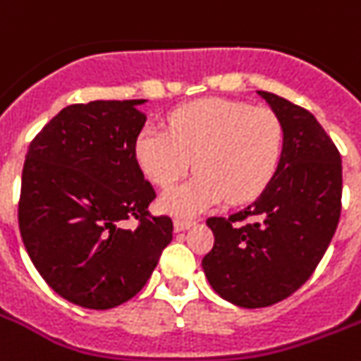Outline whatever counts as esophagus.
Returning a JSON list of instances; mask_svg holds the SVG:
<instances>
[{
	"label": "esophagus",
	"mask_w": 361,
	"mask_h": 361,
	"mask_svg": "<svg viewBox=\"0 0 361 361\" xmlns=\"http://www.w3.org/2000/svg\"><path fill=\"white\" fill-rule=\"evenodd\" d=\"M192 225H193V221H190V219H175V221H173L175 232L188 231V228L192 227Z\"/></svg>",
	"instance_id": "34e87169"
}]
</instances>
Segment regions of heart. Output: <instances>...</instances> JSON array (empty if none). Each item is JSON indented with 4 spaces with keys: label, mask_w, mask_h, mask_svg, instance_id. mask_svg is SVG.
<instances>
[{
    "label": "heart",
    "mask_w": 361,
    "mask_h": 361,
    "mask_svg": "<svg viewBox=\"0 0 361 361\" xmlns=\"http://www.w3.org/2000/svg\"><path fill=\"white\" fill-rule=\"evenodd\" d=\"M282 151L281 121L271 110L247 103L202 99L169 116V130L147 123L136 136L140 168L154 184L173 186L193 166L199 173L160 199L164 212L195 216L227 199L260 195Z\"/></svg>",
    "instance_id": "b5f03b06"
}]
</instances>
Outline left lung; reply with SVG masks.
Segmentation results:
<instances>
[{"mask_svg": "<svg viewBox=\"0 0 361 361\" xmlns=\"http://www.w3.org/2000/svg\"><path fill=\"white\" fill-rule=\"evenodd\" d=\"M282 127L275 173L247 208L208 217L214 247L202 271L219 297L264 308L308 281L329 249L341 214V157L314 114L258 92Z\"/></svg>", "mask_w": 361, "mask_h": 361, "instance_id": "obj_1", "label": "left lung"}]
</instances>
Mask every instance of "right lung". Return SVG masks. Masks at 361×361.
I'll return each instance as SVG.
<instances>
[{"instance_id":"add662e5","label":"right lung","mask_w":361,"mask_h":361,"mask_svg":"<svg viewBox=\"0 0 361 361\" xmlns=\"http://www.w3.org/2000/svg\"><path fill=\"white\" fill-rule=\"evenodd\" d=\"M145 99L90 101L62 109L25 154L18 223L25 251L55 293L109 310L133 299L173 240L168 216L151 217L157 193L134 142ZM136 219L139 227L124 221Z\"/></svg>"}]
</instances>
